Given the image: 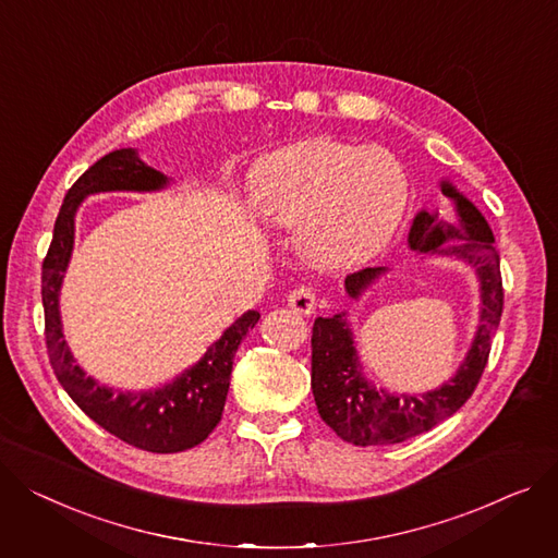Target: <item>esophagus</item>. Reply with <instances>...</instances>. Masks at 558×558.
Masks as SVG:
<instances>
[{"mask_svg": "<svg viewBox=\"0 0 558 558\" xmlns=\"http://www.w3.org/2000/svg\"><path fill=\"white\" fill-rule=\"evenodd\" d=\"M287 303H289V307L293 310V312H299V314H314V310H316V291L310 287V284H299V287H293L291 291H289V295H287Z\"/></svg>", "mask_w": 558, "mask_h": 558, "instance_id": "1", "label": "esophagus"}]
</instances>
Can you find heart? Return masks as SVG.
Masks as SVG:
<instances>
[{
  "label": "heart",
  "mask_w": 558,
  "mask_h": 558,
  "mask_svg": "<svg viewBox=\"0 0 558 558\" xmlns=\"http://www.w3.org/2000/svg\"><path fill=\"white\" fill-rule=\"evenodd\" d=\"M408 195V172L392 153L327 136L269 153L251 177L257 215L299 227L303 255L325 269L377 255L397 233Z\"/></svg>",
  "instance_id": "1"
}]
</instances>
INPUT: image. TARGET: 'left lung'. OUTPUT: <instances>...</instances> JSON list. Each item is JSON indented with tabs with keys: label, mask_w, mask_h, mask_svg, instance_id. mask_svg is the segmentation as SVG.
Here are the masks:
<instances>
[{
	"label": "left lung",
	"mask_w": 558,
	"mask_h": 558,
	"mask_svg": "<svg viewBox=\"0 0 558 558\" xmlns=\"http://www.w3.org/2000/svg\"><path fill=\"white\" fill-rule=\"evenodd\" d=\"M441 193L456 202L460 225H444L437 215L422 210L408 233V244L420 253L456 255L475 269L482 293L475 341L449 384H444L439 390L424 392L422 397H395L369 386L361 377L352 333L343 318L345 314L316 318L312 329V390L318 415L333 433L354 447H384V444H399L430 430L460 411L487 367L505 299L500 255L487 219L480 215V210L447 181L441 183ZM451 236L463 242L447 247L442 242ZM381 271V267H367L350 274L345 278L348 293L352 299H359L361 291Z\"/></svg>",
	"instance_id": "obj_1"
}]
</instances>
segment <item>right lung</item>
Masks as SVG:
<instances>
[{"label":"right lung","instance_id":"add662e5","mask_svg":"<svg viewBox=\"0 0 558 558\" xmlns=\"http://www.w3.org/2000/svg\"><path fill=\"white\" fill-rule=\"evenodd\" d=\"M168 179L143 163L132 147L98 159L71 185L53 227V240L43 263L45 339L53 373L81 411L130 447L150 453H179L202 444L225 413L233 356L246 331L259 320L257 312L242 314L191 369L172 384L147 392L111 390L87 377L73 361L58 312V291L73 248V217L81 202L105 191H157Z\"/></svg>","mask_w":558,"mask_h":558}]
</instances>
